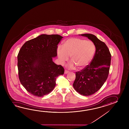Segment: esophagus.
Here are the masks:
<instances>
[{
	"label": "esophagus",
	"mask_w": 129,
	"mask_h": 129,
	"mask_svg": "<svg viewBox=\"0 0 129 129\" xmlns=\"http://www.w3.org/2000/svg\"><path fill=\"white\" fill-rule=\"evenodd\" d=\"M69 72V71H67V70H65L64 74H67V73H68Z\"/></svg>",
	"instance_id": "esophagus-1"
}]
</instances>
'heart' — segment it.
Listing matches in <instances>:
<instances>
[{"label":"heart","mask_w":129,"mask_h":129,"mask_svg":"<svg viewBox=\"0 0 129 129\" xmlns=\"http://www.w3.org/2000/svg\"><path fill=\"white\" fill-rule=\"evenodd\" d=\"M57 54L61 64H63L71 57L72 62L70 67L75 65L78 69L85 68L92 60L95 52V47L90 41L79 38H70L63 42V47L58 46Z\"/></svg>","instance_id":"b5f03b06"}]
</instances>
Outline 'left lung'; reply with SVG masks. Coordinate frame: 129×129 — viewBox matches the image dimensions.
I'll list each match as a JSON object with an SVG mask.
<instances>
[{
	"mask_svg": "<svg viewBox=\"0 0 129 129\" xmlns=\"http://www.w3.org/2000/svg\"><path fill=\"white\" fill-rule=\"evenodd\" d=\"M81 35L88 37L93 42L96 51L89 64L81 71L76 72L73 86L80 94L88 96L99 90L107 79L111 55L107 46L96 36L90 34Z\"/></svg>",
	"mask_w": 129,
	"mask_h": 129,
	"instance_id": "8db88e82",
	"label": "left lung"
}]
</instances>
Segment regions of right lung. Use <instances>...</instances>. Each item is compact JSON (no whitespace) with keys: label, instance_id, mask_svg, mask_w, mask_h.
<instances>
[{"label":"right lung","instance_id":"add662e5","mask_svg":"<svg viewBox=\"0 0 129 129\" xmlns=\"http://www.w3.org/2000/svg\"><path fill=\"white\" fill-rule=\"evenodd\" d=\"M63 37L41 35L26 42L17 55L18 76L21 83L34 96L42 97L52 92L57 77L64 69L52 61L57 55L58 44Z\"/></svg>","mask_w":129,"mask_h":129}]
</instances>
